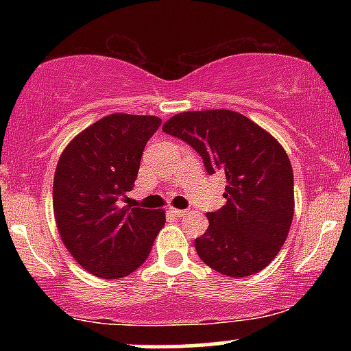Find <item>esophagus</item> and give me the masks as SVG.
I'll return each mask as SVG.
<instances>
[{"label": "esophagus", "mask_w": 351, "mask_h": 351, "mask_svg": "<svg viewBox=\"0 0 351 351\" xmlns=\"http://www.w3.org/2000/svg\"><path fill=\"white\" fill-rule=\"evenodd\" d=\"M168 213L175 217H181V216H184V213L186 211H183V209H176V208H168Z\"/></svg>", "instance_id": "obj_1"}]
</instances>
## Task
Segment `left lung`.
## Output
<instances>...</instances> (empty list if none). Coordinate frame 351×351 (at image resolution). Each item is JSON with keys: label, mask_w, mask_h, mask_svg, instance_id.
<instances>
[{"label": "left lung", "mask_w": 351, "mask_h": 351, "mask_svg": "<svg viewBox=\"0 0 351 351\" xmlns=\"http://www.w3.org/2000/svg\"><path fill=\"white\" fill-rule=\"evenodd\" d=\"M163 132L191 145L209 175L226 176V204L208 213L196 237L204 264L228 277H247L272 263L293 217V173L282 145L251 119L232 110L181 112Z\"/></svg>", "instance_id": "obj_1"}]
</instances>
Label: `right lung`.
<instances>
[{"instance_id": "add662e5", "label": "right lung", "mask_w": 351, "mask_h": 351, "mask_svg": "<svg viewBox=\"0 0 351 351\" xmlns=\"http://www.w3.org/2000/svg\"><path fill=\"white\" fill-rule=\"evenodd\" d=\"M155 115L110 114L64 148L54 173L56 226L71 256L100 279H122L147 261L163 209L119 206L132 191Z\"/></svg>"}]
</instances>
